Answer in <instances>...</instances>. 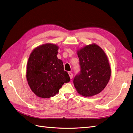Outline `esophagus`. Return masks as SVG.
I'll return each mask as SVG.
<instances>
[{
	"label": "esophagus",
	"mask_w": 133,
	"mask_h": 133,
	"mask_svg": "<svg viewBox=\"0 0 133 133\" xmlns=\"http://www.w3.org/2000/svg\"><path fill=\"white\" fill-rule=\"evenodd\" d=\"M68 74H69V76H70V79H71L72 78H73V73H72L71 72H70V71H69V72H68Z\"/></svg>",
	"instance_id": "1"
}]
</instances>
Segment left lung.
<instances>
[{"label":"left lung","mask_w":133,"mask_h":133,"mask_svg":"<svg viewBox=\"0 0 133 133\" xmlns=\"http://www.w3.org/2000/svg\"><path fill=\"white\" fill-rule=\"evenodd\" d=\"M77 54L81 70L73 80L76 91L86 97L100 93L107 86L111 75L105 53L93 43L80 48Z\"/></svg>","instance_id":"8db88e82"}]
</instances>
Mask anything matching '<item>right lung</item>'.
Returning a JSON list of instances; mask_svg holds the SVG:
<instances>
[{
  "label": "right lung",
  "mask_w": 133,
  "mask_h": 133,
  "mask_svg": "<svg viewBox=\"0 0 133 133\" xmlns=\"http://www.w3.org/2000/svg\"><path fill=\"white\" fill-rule=\"evenodd\" d=\"M58 49L54 44H43L32 51L28 59L26 75L28 85L39 98L55 96L63 84L70 80L64 70L62 60L57 58Z\"/></svg>",
  "instance_id": "obj_1"
}]
</instances>
